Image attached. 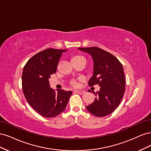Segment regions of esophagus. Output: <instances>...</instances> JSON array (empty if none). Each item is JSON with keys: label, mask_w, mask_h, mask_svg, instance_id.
<instances>
[{"label": "esophagus", "mask_w": 151, "mask_h": 151, "mask_svg": "<svg viewBox=\"0 0 151 151\" xmlns=\"http://www.w3.org/2000/svg\"><path fill=\"white\" fill-rule=\"evenodd\" d=\"M75 91L76 92V93H78V94H83L84 93H85V90H75Z\"/></svg>", "instance_id": "1"}]
</instances>
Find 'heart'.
I'll list each match as a JSON object with an SVG mask.
<instances>
[{
	"label": "heart",
	"mask_w": 151,
	"mask_h": 151,
	"mask_svg": "<svg viewBox=\"0 0 151 151\" xmlns=\"http://www.w3.org/2000/svg\"><path fill=\"white\" fill-rule=\"evenodd\" d=\"M85 60V58L84 56H83L77 55V56H75L74 57H73L71 61H73V60ZM71 85L73 86H75L77 85V83H76V81L75 80L71 81Z\"/></svg>",
	"instance_id": "1"
}]
</instances>
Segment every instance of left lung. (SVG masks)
I'll return each mask as SVG.
<instances>
[{
	"instance_id": "8db88e82",
	"label": "left lung",
	"mask_w": 151,
	"mask_h": 151,
	"mask_svg": "<svg viewBox=\"0 0 151 151\" xmlns=\"http://www.w3.org/2000/svg\"><path fill=\"white\" fill-rule=\"evenodd\" d=\"M78 49L88 53L93 61V73L88 85L98 84L100 87L95 93V101L86 108L96 116H105L118 107L124 94L125 81L122 65L114 55L99 47Z\"/></svg>"
}]
</instances>
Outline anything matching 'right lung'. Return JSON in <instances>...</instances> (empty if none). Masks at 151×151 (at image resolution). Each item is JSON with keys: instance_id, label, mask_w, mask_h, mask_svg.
Listing matches in <instances>:
<instances>
[{"instance_id": "obj_1", "label": "right lung", "mask_w": 151, "mask_h": 151, "mask_svg": "<svg viewBox=\"0 0 151 151\" xmlns=\"http://www.w3.org/2000/svg\"><path fill=\"white\" fill-rule=\"evenodd\" d=\"M67 50L49 48L38 52L24 67L22 90L28 104L42 116L52 118L66 107L71 91L51 88L50 75L56 72L63 52Z\"/></svg>"}]
</instances>
